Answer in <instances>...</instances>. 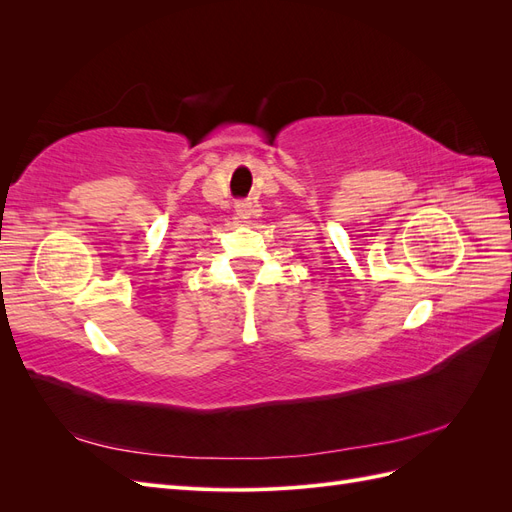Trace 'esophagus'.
Wrapping results in <instances>:
<instances>
[{
  "mask_svg": "<svg viewBox=\"0 0 512 512\" xmlns=\"http://www.w3.org/2000/svg\"><path fill=\"white\" fill-rule=\"evenodd\" d=\"M237 215H241V218H250L252 203H247V200H241V203H237Z\"/></svg>",
  "mask_w": 512,
  "mask_h": 512,
  "instance_id": "esophagus-1",
  "label": "esophagus"
}]
</instances>
